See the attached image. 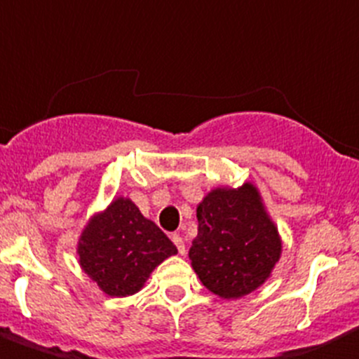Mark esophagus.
I'll return each mask as SVG.
<instances>
[{"label": "esophagus", "instance_id": "esophagus-1", "mask_svg": "<svg viewBox=\"0 0 359 359\" xmlns=\"http://www.w3.org/2000/svg\"><path fill=\"white\" fill-rule=\"evenodd\" d=\"M171 240H173V244L177 245V249H179L180 255L186 253V245H184V240L179 233H173V235H171Z\"/></svg>", "mask_w": 359, "mask_h": 359}]
</instances>
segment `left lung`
<instances>
[{
  "label": "left lung",
  "mask_w": 359,
  "mask_h": 359,
  "mask_svg": "<svg viewBox=\"0 0 359 359\" xmlns=\"http://www.w3.org/2000/svg\"><path fill=\"white\" fill-rule=\"evenodd\" d=\"M197 220L189 260L205 287L240 298L266 282L282 242L253 184L211 191L197 208Z\"/></svg>",
  "instance_id": "left-lung-1"
}]
</instances>
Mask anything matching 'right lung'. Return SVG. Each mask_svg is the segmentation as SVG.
I'll return each mask as SVG.
<instances>
[{
    "label": "right lung",
    "instance_id": "add662e5",
    "mask_svg": "<svg viewBox=\"0 0 359 359\" xmlns=\"http://www.w3.org/2000/svg\"><path fill=\"white\" fill-rule=\"evenodd\" d=\"M77 253L85 273L106 294L128 296L177 248L132 201L117 198L86 226Z\"/></svg>",
    "mask_w": 359,
    "mask_h": 359
}]
</instances>
